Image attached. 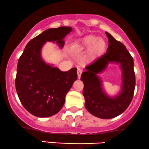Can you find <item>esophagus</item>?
<instances>
[{"mask_svg": "<svg viewBox=\"0 0 149 149\" xmlns=\"http://www.w3.org/2000/svg\"><path fill=\"white\" fill-rule=\"evenodd\" d=\"M82 72H83V70H82L81 69H80V68H79V69L77 70V76H78L79 79H80V77H81V74Z\"/></svg>", "mask_w": 149, "mask_h": 149, "instance_id": "obj_1", "label": "esophagus"}]
</instances>
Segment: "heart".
I'll return each instance as SVG.
<instances>
[{
  "label": "heart",
  "mask_w": 149,
  "mask_h": 149,
  "mask_svg": "<svg viewBox=\"0 0 149 149\" xmlns=\"http://www.w3.org/2000/svg\"><path fill=\"white\" fill-rule=\"evenodd\" d=\"M105 48L106 42L104 40L97 36L89 35L75 42L71 46L70 49L75 53L89 49L91 56L95 57L102 54Z\"/></svg>",
  "instance_id": "b5f03b06"
}]
</instances>
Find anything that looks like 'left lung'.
<instances>
[{
    "label": "left lung",
    "mask_w": 149,
    "mask_h": 149,
    "mask_svg": "<svg viewBox=\"0 0 149 149\" xmlns=\"http://www.w3.org/2000/svg\"><path fill=\"white\" fill-rule=\"evenodd\" d=\"M105 33L109 41L106 54L86 66L81 80L84 83L86 109L93 116L109 119L121 114L130 105L135 87V74L133 58L125 45L109 33ZM110 62L120 64L122 70V91L114 97H109L105 93L102 81L97 76Z\"/></svg>",
    "instance_id": "1"
}]
</instances>
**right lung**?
Wrapping results in <instances>:
<instances>
[{
    "label": "right lung",
    "instance_id": "obj_1",
    "mask_svg": "<svg viewBox=\"0 0 149 149\" xmlns=\"http://www.w3.org/2000/svg\"><path fill=\"white\" fill-rule=\"evenodd\" d=\"M72 31L68 26L46 30L29 41L19 58L16 90L22 105L34 116L45 118L58 112L66 94L77 79L76 68L62 72L46 63L41 57L45 42H56L63 48L64 38Z\"/></svg>",
    "mask_w": 149,
    "mask_h": 149
}]
</instances>
